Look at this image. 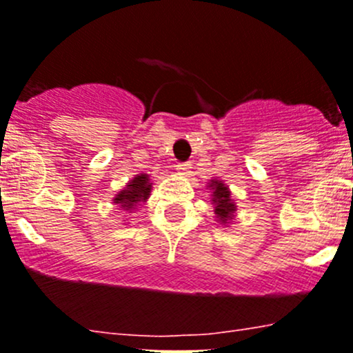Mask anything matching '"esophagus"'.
I'll return each mask as SVG.
<instances>
[{
    "label": "esophagus",
    "mask_w": 353,
    "mask_h": 353,
    "mask_svg": "<svg viewBox=\"0 0 353 353\" xmlns=\"http://www.w3.org/2000/svg\"><path fill=\"white\" fill-rule=\"evenodd\" d=\"M190 169H191L190 163H179V165L176 167L177 174H181V176H190V172H191Z\"/></svg>",
    "instance_id": "34e87169"
}]
</instances>
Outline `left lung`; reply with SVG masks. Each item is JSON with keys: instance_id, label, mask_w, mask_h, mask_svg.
<instances>
[{"instance_id": "left-lung-1", "label": "left lung", "mask_w": 353, "mask_h": 353, "mask_svg": "<svg viewBox=\"0 0 353 353\" xmlns=\"http://www.w3.org/2000/svg\"><path fill=\"white\" fill-rule=\"evenodd\" d=\"M207 190H210V203L214 205V214L219 224L228 225L236 217V201L231 198V190L224 181L210 179L207 183Z\"/></svg>"}]
</instances>
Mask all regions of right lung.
<instances>
[{"mask_svg":"<svg viewBox=\"0 0 353 353\" xmlns=\"http://www.w3.org/2000/svg\"><path fill=\"white\" fill-rule=\"evenodd\" d=\"M153 183L148 174H136L131 181L114 196V203L128 214H136L146 203L152 193Z\"/></svg>","mask_w":353,"mask_h":353,"instance_id":"right-lung-1","label":"right lung"}]
</instances>
